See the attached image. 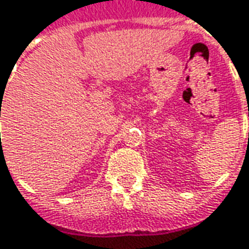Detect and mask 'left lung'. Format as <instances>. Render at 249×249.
I'll use <instances>...</instances> for the list:
<instances>
[{
	"label": "left lung",
	"instance_id": "obj_1",
	"mask_svg": "<svg viewBox=\"0 0 249 249\" xmlns=\"http://www.w3.org/2000/svg\"><path fill=\"white\" fill-rule=\"evenodd\" d=\"M248 115H249V112H248Z\"/></svg>",
	"mask_w": 249,
	"mask_h": 249
}]
</instances>
